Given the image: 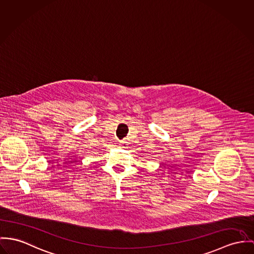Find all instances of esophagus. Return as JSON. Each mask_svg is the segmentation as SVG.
<instances>
[{
    "label": "esophagus",
    "mask_w": 254,
    "mask_h": 254,
    "mask_svg": "<svg viewBox=\"0 0 254 254\" xmlns=\"http://www.w3.org/2000/svg\"><path fill=\"white\" fill-rule=\"evenodd\" d=\"M119 145H120V147H122V148H124V147H125V142H124V141H121V142H120V144H119Z\"/></svg>",
    "instance_id": "34e87169"
}]
</instances>
